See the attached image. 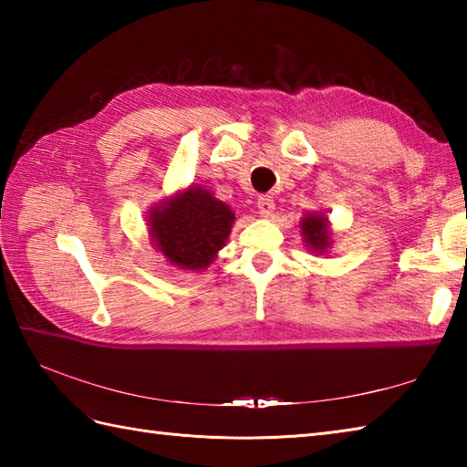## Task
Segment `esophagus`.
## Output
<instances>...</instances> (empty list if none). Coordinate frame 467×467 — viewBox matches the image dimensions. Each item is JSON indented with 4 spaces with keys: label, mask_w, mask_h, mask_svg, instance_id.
<instances>
[{
    "label": "esophagus",
    "mask_w": 467,
    "mask_h": 467,
    "mask_svg": "<svg viewBox=\"0 0 467 467\" xmlns=\"http://www.w3.org/2000/svg\"><path fill=\"white\" fill-rule=\"evenodd\" d=\"M259 213L263 214V216H273V213H275V198L273 196H269V194H261L259 196Z\"/></svg>",
    "instance_id": "34e87169"
}]
</instances>
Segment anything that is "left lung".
<instances>
[{
	"mask_svg": "<svg viewBox=\"0 0 467 467\" xmlns=\"http://www.w3.org/2000/svg\"><path fill=\"white\" fill-rule=\"evenodd\" d=\"M305 241L311 244L313 251L323 253L329 246V231H327V218L321 214H309L303 218Z\"/></svg>",
	"mask_w": 467,
	"mask_h": 467,
	"instance_id": "obj_1",
	"label": "left lung"
}]
</instances>
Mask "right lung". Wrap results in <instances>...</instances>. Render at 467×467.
Instances as JSON below:
<instances>
[{"instance_id": "obj_1", "label": "right lung", "mask_w": 467, "mask_h": 467, "mask_svg": "<svg viewBox=\"0 0 467 467\" xmlns=\"http://www.w3.org/2000/svg\"><path fill=\"white\" fill-rule=\"evenodd\" d=\"M150 234L168 261L181 269H206L223 249L234 214L224 202L202 191L191 188L172 202L154 208Z\"/></svg>"}]
</instances>
